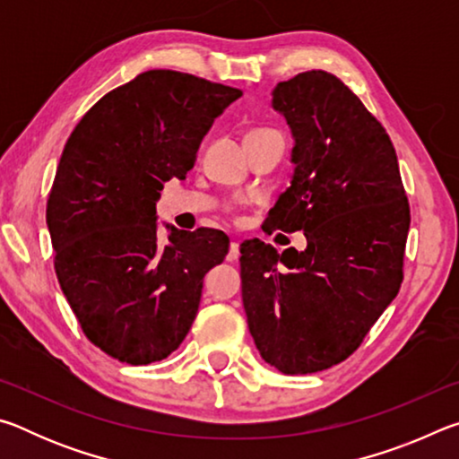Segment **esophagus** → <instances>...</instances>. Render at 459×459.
Returning <instances> with one entry per match:
<instances>
[{"instance_id":"esophagus-1","label":"esophagus","mask_w":459,"mask_h":459,"mask_svg":"<svg viewBox=\"0 0 459 459\" xmlns=\"http://www.w3.org/2000/svg\"><path fill=\"white\" fill-rule=\"evenodd\" d=\"M238 257H240V247H238V243L237 240H232L230 243V247H229V253H227V261H238Z\"/></svg>"}]
</instances>
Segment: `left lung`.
Wrapping results in <instances>:
<instances>
[{
    "mask_svg": "<svg viewBox=\"0 0 459 459\" xmlns=\"http://www.w3.org/2000/svg\"><path fill=\"white\" fill-rule=\"evenodd\" d=\"M271 95L293 174L267 227L304 230L307 247L245 240L243 306L261 359L307 375L348 359L397 298L411 214L391 139L338 76L301 73Z\"/></svg>",
    "mask_w": 459,
    "mask_h": 459,
    "instance_id": "obj_1",
    "label": "left lung"
}]
</instances>
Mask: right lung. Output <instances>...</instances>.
Returning <instances> with one entry per match:
<instances>
[{
	"label": "right lung",
	"mask_w": 459,
	"mask_h": 459,
	"mask_svg": "<svg viewBox=\"0 0 459 459\" xmlns=\"http://www.w3.org/2000/svg\"><path fill=\"white\" fill-rule=\"evenodd\" d=\"M243 95L198 76L147 71L97 100L68 137L46 224L60 290L92 344L119 362L168 359L196 317L202 279L229 253L221 230H169L155 202L184 180L202 139Z\"/></svg>",
	"instance_id": "add662e5"
}]
</instances>
